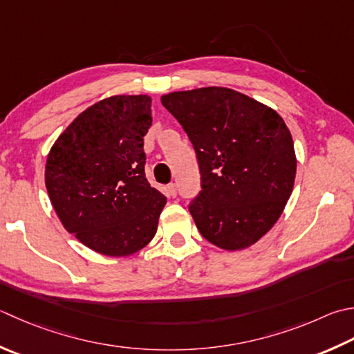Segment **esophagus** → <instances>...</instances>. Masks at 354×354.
<instances>
[{"mask_svg": "<svg viewBox=\"0 0 354 354\" xmlns=\"http://www.w3.org/2000/svg\"><path fill=\"white\" fill-rule=\"evenodd\" d=\"M167 193H169V196H171V198H175L176 195H178V190H176V184H169V187H167Z\"/></svg>", "mask_w": 354, "mask_h": 354, "instance_id": "1", "label": "esophagus"}]
</instances>
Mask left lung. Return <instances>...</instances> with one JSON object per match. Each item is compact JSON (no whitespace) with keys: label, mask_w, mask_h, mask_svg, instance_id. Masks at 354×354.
<instances>
[{"label":"left lung","mask_w":354,"mask_h":354,"mask_svg":"<svg viewBox=\"0 0 354 354\" xmlns=\"http://www.w3.org/2000/svg\"><path fill=\"white\" fill-rule=\"evenodd\" d=\"M196 151L201 190L189 210L199 233L224 250L250 247L274 225L296 176L293 140L282 118L225 87L161 98Z\"/></svg>","instance_id":"8db88e82"}]
</instances>
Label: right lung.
<instances>
[{"label": "right lung", "instance_id": "obj_1", "mask_svg": "<svg viewBox=\"0 0 354 354\" xmlns=\"http://www.w3.org/2000/svg\"><path fill=\"white\" fill-rule=\"evenodd\" d=\"M147 95H118L73 120L50 149L46 187L59 221L107 256L136 253L153 239L167 198L145 178Z\"/></svg>", "mask_w": 354, "mask_h": 354}]
</instances>
